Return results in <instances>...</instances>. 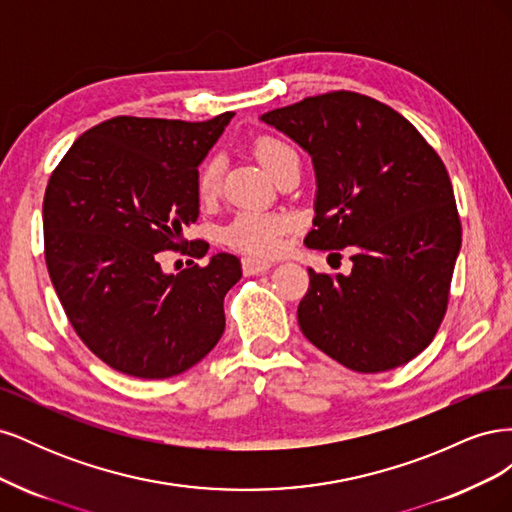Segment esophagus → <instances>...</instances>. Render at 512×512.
Wrapping results in <instances>:
<instances>
[{
  "label": "esophagus",
  "mask_w": 512,
  "mask_h": 512,
  "mask_svg": "<svg viewBox=\"0 0 512 512\" xmlns=\"http://www.w3.org/2000/svg\"><path fill=\"white\" fill-rule=\"evenodd\" d=\"M273 265L269 260H260V258H243V271L245 275H258L269 271Z\"/></svg>",
  "instance_id": "obj_1"
}]
</instances>
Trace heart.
<instances>
[{
  "label": "heart",
  "mask_w": 512,
  "mask_h": 512,
  "mask_svg": "<svg viewBox=\"0 0 512 512\" xmlns=\"http://www.w3.org/2000/svg\"><path fill=\"white\" fill-rule=\"evenodd\" d=\"M256 158L267 168V173L273 177L288 160H294L297 151L282 138L262 136L254 145ZM222 183V162L220 158H209L198 170V194L203 198H211L218 194ZM292 228V218L284 213H269V211H243L232 220L226 230L224 239L237 247L241 252L256 254V256H273L282 250L286 232Z\"/></svg>",
  "instance_id": "1"
}]
</instances>
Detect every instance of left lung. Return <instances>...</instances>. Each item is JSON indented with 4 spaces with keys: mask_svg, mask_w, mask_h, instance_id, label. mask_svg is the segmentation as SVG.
I'll return each instance as SVG.
<instances>
[{
    "mask_svg": "<svg viewBox=\"0 0 512 512\" xmlns=\"http://www.w3.org/2000/svg\"><path fill=\"white\" fill-rule=\"evenodd\" d=\"M314 160L318 196L305 245L352 250L350 275L309 269L303 335L361 374L412 361L446 314L461 220L446 166L412 123L356 91L262 115Z\"/></svg>",
    "mask_w": 512,
    "mask_h": 512,
    "instance_id": "obj_1",
    "label": "left lung"
}]
</instances>
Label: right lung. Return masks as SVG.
Instances as JSON below:
<instances>
[{
  "label": "right lung",
  "mask_w": 512,
  "mask_h": 512,
  "mask_svg": "<svg viewBox=\"0 0 512 512\" xmlns=\"http://www.w3.org/2000/svg\"><path fill=\"white\" fill-rule=\"evenodd\" d=\"M235 113L209 121L113 117L76 138L44 192V258L72 329L100 361L173 378L215 348L241 260L164 273L160 252L203 258L183 230L198 218V164ZM192 243V241H190Z\"/></svg>",
  "instance_id": "add662e5"
}]
</instances>
